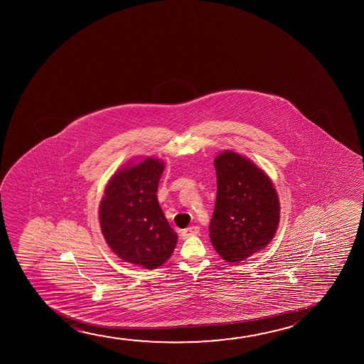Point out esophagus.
I'll return each instance as SVG.
<instances>
[{
  "mask_svg": "<svg viewBox=\"0 0 364 364\" xmlns=\"http://www.w3.org/2000/svg\"><path fill=\"white\" fill-rule=\"evenodd\" d=\"M199 232V226H190V228L185 229L184 231L181 232V236H183V239H188L190 236H194V235H198Z\"/></svg>",
  "mask_w": 364,
  "mask_h": 364,
  "instance_id": "1",
  "label": "esophagus"
}]
</instances>
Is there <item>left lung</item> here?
I'll return each mask as SVG.
<instances>
[{"label": "left lung", "mask_w": 364, "mask_h": 364, "mask_svg": "<svg viewBox=\"0 0 364 364\" xmlns=\"http://www.w3.org/2000/svg\"><path fill=\"white\" fill-rule=\"evenodd\" d=\"M214 165L218 191L210 240L220 257L234 264L274 239L279 224V195L269 175L244 155L224 150Z\"/></svg>", "instance_id": "left-lung-1"}]
</instances>
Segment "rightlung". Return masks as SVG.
Wrapping results in <instances>:
<instances>
[{"label":"right lung","mask_w":364,"mask_h":364,"mask_svg":"<svg viewBox=\"0 0 364 364\" xmlns=\"http://www.w3.org/2000/svg\"><path fill=\"white\" fill-rule=\"evenodd\" d=\"M164 168L154 156L132 159L110 178L100 204V230L110 250L148 269L165 264L178 242L156 196Z\"/></svg>","instance_id":"right-lung-1"}]
</instances>
